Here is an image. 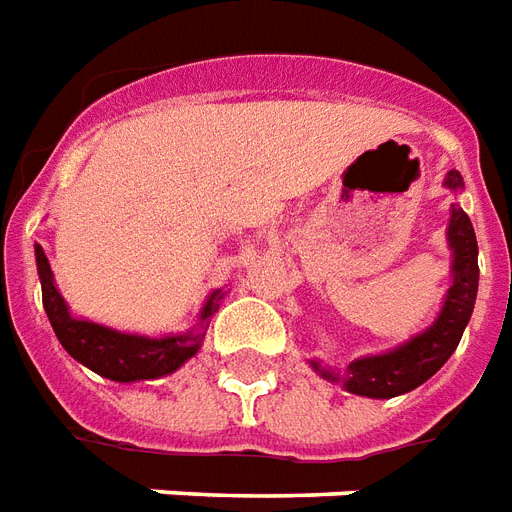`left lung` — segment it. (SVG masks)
I'll return each instance as SVG.
<instances>
[{
	"instance_id": "1",
	"label": "left lung",
	"mask_w": 512,
	"mask_h": 512,
	"mask_svg": "<svg viewBox=\"0 0 512 512\" xmlns=\"http://www.w3.org/2000/svg\"><path fill=\"white\" fill-rule=\"evenodd\" d=\"M445 184L450 189L464 187L456 170H450ZM448 241L453 249V287L448 290L437 323L431 325L429 331H423L420 336L401 344L396 350L385 352V355L358 358L344 372L320 369L317 363H312L314 369L328 380L342 382L350 393L369 396V399H393V396H401V393L423 385L431 374H437L461 342V333L472 317L475 295H478V238H475V230H472V222L464 214V208L453 206Z\"/></svg>"
}]
</instances>
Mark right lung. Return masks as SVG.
I'll return each instance as SVG.
<instances>
[{"mask_svg": "<svg viewBox=\"0 0 512 512\" xmlns=\"http://www.w3.org/2000/svg\"><path fill=\"white\" fill-rule=\"evenodd\" d=\"M37 257V274L43 285V306L48 320L54 325L56 339L75 361L89 366L92 372L108 377L116 382L135 380H157L162 374H170L179 369L181 363L192 358L200 350L203 331H189L181 336H165V339H146V336H130L105 328V325L89 323L70 317L67 304L54 285V274L48 266L43 246H34ZM222 298L219 290L206 301L200 320L208 325V317L217 312V301Z\"/></svg>", "mask_w": 512, "mask_h": 512, "instance_id": "obj_1", "label": "right lung"}]
</instances>
